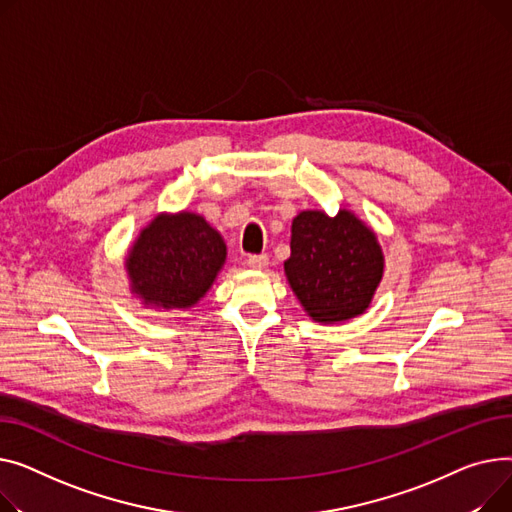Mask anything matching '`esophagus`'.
Listing matches in <instances>:
<instances>
[{
	"mask_svg": "<svg viewBox=\"0 0 512 512\" xmlns=\"http://www.w3.org/2000/svg\"><path fill=\"white\" fill-rule=\"evenodd\" d=\"M266 264H268V256L266 254H254V256H250L248 258V266L250 268H266Z\"/></svg>",
	"mask_w": 512,
	"mask_h": 512,
	"instance_id": "1",
	"label": "esophagus"
}]
</instances>
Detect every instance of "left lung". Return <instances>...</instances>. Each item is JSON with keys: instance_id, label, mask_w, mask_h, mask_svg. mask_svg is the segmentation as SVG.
I'll return each instance as SVG.
<instances>
[{"instance_id": "1", "label": "left lung", "mask_w": 512, "mask_h": 512, "mask_svg": "<svg viewBox=\"0 0 512 512\" xmlns=\"http://www.w3.org/2000/svg\"><path fill=\"white\" fill-rule=\"evenodd\" d=\"M382 268L374 231L349 210H339L335 217L304 210L293 219L285 275L316 322H343L366 312Z\"/></svg>"}]
</instances>
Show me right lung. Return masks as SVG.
I'll return each instance as SVG.
<instances>
[{
  "label": "right lung",
  "mask_w": 512,
  "mask_h": 512,
  "mask_svg": "<svg viewBox=\"0 0 512 512\" xmlns=\"http://www.w3.org/2000/svg\"><path fill=\"white\" fill-rule=\"evenodd\" d=\"M225 256L223 237L202 217L159 215L142 229L126 266L144 304L190 308L213 285Z\"/></svg>",
  "instance_id": "add662e5"
}]
</instances>
